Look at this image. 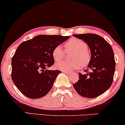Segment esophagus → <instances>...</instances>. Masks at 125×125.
<instances>
[{"label": "esophagus", "instance_id": "esophagus-1", "mask_svg": "<svg viewBox=\"0 0 125 125\" xmlns=\"http://www.w3.org/2000/svg\"><path fill=\"white\" fill-rule=\"evenodd\" d=\"M62 72L65 73V74H70V72H68V71H62Z\"/></svg>", "mask_w": 125, "mask_h": 125}]
</instances>
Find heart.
I'll use <instances>...</instances> for the list:
<instances>
[{
	"label": "heart",
	"instance_id": "heart-1",
	"mask_svg": "<svg viewBox=\"0 0 125 125\" xmlns=\"http://www.w3.org/2000/svg\"><path fill=\"white\" fill-rule=\"evenodd\" d=\"M66 52H73L72 54L71 61H61L56 64L58 69L62 71H71L78 69L80 66L86 65L90 60V53L88 50V45L84 41L77 38H72L65 44ZM65 51L61 45L54 48L52 56L56 61H60L65 57Z\"/></svg>",
	"mask_w": 125,
	"mask_h": 125
}]
</instances>
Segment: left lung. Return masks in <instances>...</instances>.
Returning a JSON list of instances; mask_svg holds the SVG:
<instances>
[{
  "label": "left lung",
  "mask_w": 125,
  "mask_h": 125,
  "mask_svg": "<svg viewBox=\"0 0 125 125\" xmlns=\"http://www.w3.org/2000/svg\"><path fill=\"white\" fill-rule=\"evenodd\" d=\"M88 44L91 59L84 74L80 73L79 80L73 86L80 95L93 98L101 95L110 88L113 81L115 62L111 45L96 34L74 35Z\"/></svg>",
  "instance_id": "left-lung-1"
}]
</instances>
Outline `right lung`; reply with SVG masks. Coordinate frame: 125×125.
Here are the masks:
<instances>
[{"label": "right lung", "mask_w": 125, "mask_h": 125, "mask_svg": "<svg viewBox=\"0 0 125 125\" xmlns=\"http://www.w3.org/2000/svg\"><path fill=\"white\" fill-rule=\"evenodd\" d=\"M70 36L41 35L20 44L12 58V80L25 96L42 97L50 91L59 70H48L54 63L52 52Z\"/></svg>", "instance_id": "1"}]
</instances>
